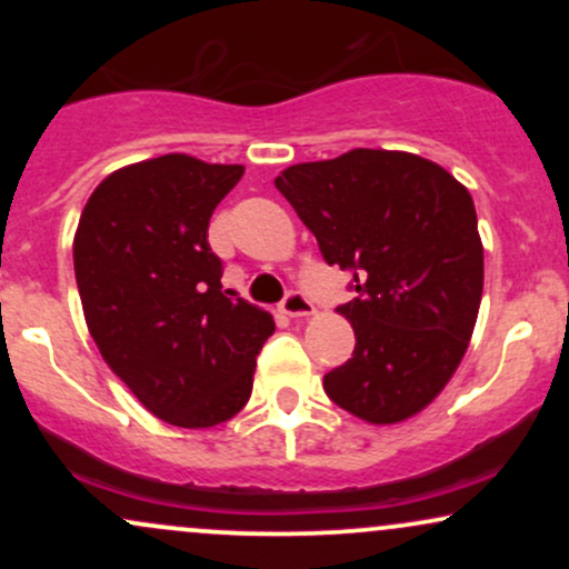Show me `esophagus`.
I'll return each instance as SVG.
<instances>
[{
    "label": "esophagus",
    "instance_id": "obj_1",
    "mask_svg": "<svg viewBox=\"0 0 569 569\" xmlns=\"http://www.w3.org/2000/svg\"><path fill=\"white\" fill-rule=\"evenodd\" d=\"M280 310H283L289 318H302V316H310V312H312V302L307 299V293L291 289L283 297V302H280Z\"/></svg>",
    "mask_w": 569,
    "mask_h": 569
}]
</instances>
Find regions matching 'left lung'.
<instances>
[{"label":"left lung","mask_w":569,"mask_h":569,"mask_svg":"<svg viewBox=\"0 0 569 569\" xmlns=\"http://www.w3.org/2000/svg\"><path fill=\"white\" fill-rule=\"evenodd\" d=\"M356 291L337 310L356 350L323 377L337 407L375 426L426 409L460 367L479 316L485 248L468 189L409 152L352 149L276 179Z\"/></svg>","instance_id":"8db88e82"}]
</instances>
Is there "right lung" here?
<instances>
[{"label":"right lung","mask_w":569,"mask_h":569,"mask_svg":"<svg viewBox=\"0 0 569 569\" xmlns=\"http://www.w3.org/2000/svg\"><path fill=\"white\" fill-rule=\"evenodd\" d=\"M243 166L189 154L101 181L74 238L84 321L103 361L160 420L213 428L246 407L270 312L221 289L208 221Z\"/></svg>","instance_id":"1"}]
</instances>
